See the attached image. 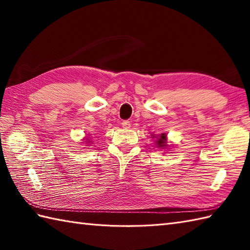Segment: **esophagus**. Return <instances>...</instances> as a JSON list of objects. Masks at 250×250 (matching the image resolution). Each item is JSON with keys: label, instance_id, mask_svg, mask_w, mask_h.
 Returning <instances> with one entry per match:
<instances>
[{"label": "esophagus", "instance_id": "34e87169", "mask_svg": "<svg viewBox=\"0 0 250 250\" xmlns=\"http://www.w3.org/2000/svg\"><path fill=\"white\" fill-rule=\"evenodd\" d=\"M122 128H125V129H130V126H131V122L130 121H128V120H125V121H122Z\"/></svg>", "mask_w": 250, "mask_h": 250}]
</instances>
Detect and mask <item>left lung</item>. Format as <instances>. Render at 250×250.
<instances>
[{
  "label": "left lung",
  "mask_w": 250,
  "mask_h": 250,
  "mask_svg": "<svg viewBox=\"0 0 250 250\" xmlns=\"http://www.w3.org/2000/svg\"><path fill=\"white\" fill-rule=\"evenodd\" d=\"M166 136H167L166 134H161V136L158 139L157 144H158L159 147L163 148V147H167V141H166Z\"/></svg>",
  "instance_id": "1"
}]
</instances>
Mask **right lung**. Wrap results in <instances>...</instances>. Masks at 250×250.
Returning a JSON list of instances; mask_svg holds the SVG:
<instances>
[{"label": "right lung", "instance_id": "1", "mask_svg": "<svg viewBox=\"0 0 250 250\" xmlns=\"http://www.w3.org/2000/svg\"><path fill=\"white\" fill-rule=\"evenodd\" d=\"M87 141H88V140H87ZM89 142H90V141H89Z\"/></svg>", "mask_w": 250, "mask_h": 250}]
</instances>
